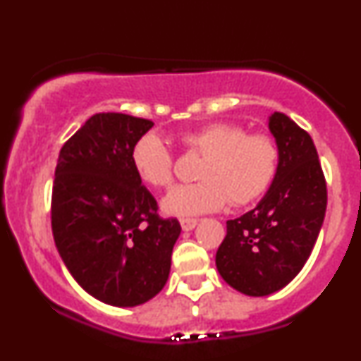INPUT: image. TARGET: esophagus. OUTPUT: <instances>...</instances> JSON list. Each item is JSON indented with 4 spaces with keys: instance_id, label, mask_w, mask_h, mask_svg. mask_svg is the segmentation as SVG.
<instances>
[{
    "instance_id": "obj_1",
    "label": "esophagus",
    "mask_w": 361,
    "mask_h": 361,
    "mask_svg": "<svg viewBox=\"0 0 361 361\" xmlns=\"http://www.w3.org/2000/svg\"><path fill=\"white\" fill-rule=\"evenodd\" d=\"M197 219H180V224H181V229L183 231H192L195 229V226H197Z\"/></svg>"
}]
</instances>
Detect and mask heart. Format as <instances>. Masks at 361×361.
I'll use <instances>...</instances> for the list:
<instances>
[{"instance_id":"heart-1","label":"heart","mask_w":361,"mask_h":361,"mask_svg":"<svg viewBox=\"0 0 361 361\" xmlns=\"http://www.w3.org/2000/svg\"><path fill=\"white\" fill-rule=\"evenodd\" d=\"M186 147L204 154L200 181L173 188L163 200L169 215L188 217L221 210L229 202L246 205L270 188L279 171L280 151L267 134H247L234 123H209L185 134ZM130 163L144 185L166 188L173 181V152L156 134L142 135L130 151Z\"/></svg>"}]
</instances>
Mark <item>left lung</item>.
Here are the masks:
<instances>
[{"label":"left lung","mask_w":361,"mask_h":361,"mask_svg":"<svg viewBox=\"0 0 361 361\" xmlns=\"http://www.w3.org/2000/svg\"><path fill=\"white\" fill-rule=\"evenodd\" d=\"M268 128L279 144L275 180L255 209L227 221L215 255L221 276L251 297L279 292L299 275L324 222L327 190L312 139L285 114Z\"/></svg>","instance_id":"left-lung-1"}]
</instances>
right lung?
I'll list each match as a JSON object with an SVG mask.
<instances>
[{"instance_id": "obj_1", "label": "right lung", "mask_w": 361, "mask_h": 361, "mask_svg": "<svg viewBox=\"0 0 361 361\" xmlns=\"http://www.w3.org/2000/svg\"><path fill=\"white\" fill-rule=\"evenodd\" d=\"M154 123L97 114L64 144L52 186V234L66 268L94 299L135 307L163 290L181 226L161 219L130 163Z\"/></svg>"}]
</instances>
